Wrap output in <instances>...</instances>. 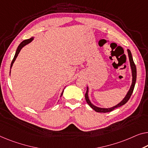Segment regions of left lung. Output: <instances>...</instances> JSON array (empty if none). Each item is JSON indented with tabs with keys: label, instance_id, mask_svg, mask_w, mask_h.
Returning a JSON list of instances; mask_svg holds the SVG:
<instances>
[{
	"label": "left lung",
	"instance_id": "obj_1",
	"mask_svg": "<svg viewBox=\"0 0 148 148\" xmlns=\"http://www.w3.org/2000/svg\"><path fill=\"white\" fill-rule=\"evenodd\" d=\"M127 53H128V57H129V60H130V67L132 69V85L130 86V88L129 91L127 92V93L126 94V96H125V98L123 99V100L121 101V102L118 103V104L112 107V108H99L97 107L96 106H94L93 103H92L91 102H90L89 97H88V87H87V90L85 94V98H86V101L88 103V104L90 106V107L92 108L94 110H95L97 112H102V113H106V112H110L114 110V109L117 108H119L122 106L124 105L125 103H126L127 101L129 100V99L130 98V97L132 96V93H133L134 89V86H135V84H136V76H137V71H136V66L134 64V62L133 60V58H132V53L130 52V50L129 49H127Z\"/></svg>",
	"mask_w": 148,
	"mask_h": 148
}]
</instances>
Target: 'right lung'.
I'll list each match as a JSON object with an SVG mask.
<instances>
[{
  "instance_id": "obj_1",
  "label": "right lung",
  "mask_w": 148,
  "mask_h": 148,
  "mask_svg": "<svg viewBox=\"0 0 148 148\" xmlns=\"http://www.w3.org/2000/svg\"><path fill=\"white\" fill-rule=\"evenodd\" d=\"M33 39H34V38H33V37H32V38H29V39L25 40H23V42H22L19 45V46H18V48H17V49H16V53H15V55H14V58H13V60H12V62H11L10 69H11V68H12V66L13 63L14 62L15 60H16V58H17L19 52H20V51H21V50L22 48H23L24 47V46H26V45H28V44H29L30 42H31L33 40ZM63 92H64V90L62 91V94H61V96H62V95Z\"/></svg>"
}]
</instances>
